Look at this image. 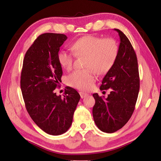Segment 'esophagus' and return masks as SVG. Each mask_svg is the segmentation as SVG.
I'll list each match as a JSON object with an SVG mask.
<instances>
[{
    "mask_svg": "<svg viewBox=\"0 0 161 161\" xmlns=\"http://www.w3.org/2000/svg\"><path fill=\"white\" fill-rule=\"evenodd\" d=\"M80 96H81V98H84V97H86V96H88V94H86V93H84L82 92H80Z\"/></svg>",
    "mask_w": 161,
    "mask_h": 161,
    "instance_id": "1",
    "label": "esophagus"
}]
</instances>
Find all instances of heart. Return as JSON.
<instances>
[{
	"instance_id": "1",
	"label": "heart",
	"mask_w": 161,
	"mask_h": 161,
	"mask_svg": "<svg viewBox=\"0 0 161 161\" xmlns=\"http://www.w3.org/2000/svg\"><path fill=\"white\" fill-rule=\"evenodd\" d=\"M71 49L77 57H86L84 66L87 68L75 70L67 77L68 85L77 89L88 90L96 80V71L98 74H105L111 69L117 59L119 47L112 38L86 35L71 45ZM58 59L60 65L69 69L73 65L74 55L68 51L61 50Z\"/></svg>"
}]
</instances>
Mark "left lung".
Here are the masks:
<instances>
[{"label": "left lung", "mask_w": 161, "mask_h": 161, "mask_svg": "<svg viewBox=\"0 0 161 161\" xmlns=\"http://www.w3.org/2000/svg\"><path fill=\"white\" fill-rule=\"evenodd\" d=\"M120 43L117 59L103 78L100 90H110L106 98L93 94L96 100L92 110L97 128L106 133H113L128 122L134 112L140 89L138 61L129 39L120 30Z\"/></svg>", "instance_id": "left-lung-1"}]
</instances>
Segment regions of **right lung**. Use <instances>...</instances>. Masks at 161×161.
Instances as JSON below:
<instances>
[{
    "label": "right lung",
    "mask_w": 161,
    "mask_h": 161,
    "mask_svg": "<svg viewBox=\"0 0 161 161\" xmlns=\"http://www.w3.org/2000/svg\"><path fill=\"white\" fill-rule=\"evenodd\" d=\"M67 39L64 34L47 33L39 35L25 55L20 88L26 109L45 132L58 136L67 131L80 96L67 87L64 96H57L63 71L58 55Z\"/></svg>",
    "instance_id": "add662e5"
}]
</instances>
